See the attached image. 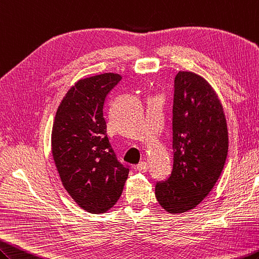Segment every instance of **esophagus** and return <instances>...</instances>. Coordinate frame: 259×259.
<instances>
[{"mask_svg": "<svg viewBox=\"0 0 259 259\" xmlns=\"http://www.w3.org/2000/svg\"><path fill=\"white\" fill-rule=\"evenodd\" d=\"M136 169L141 171V173H145V171H147V169H148V165L146 162H141L139 165H137Z\"/></svg>", "mask_w": 259, "mask_h": 259, "instance_id": "1", "label": "esophagus"}]
</instances>
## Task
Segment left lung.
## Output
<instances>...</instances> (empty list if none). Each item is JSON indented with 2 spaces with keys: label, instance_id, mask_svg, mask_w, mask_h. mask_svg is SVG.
<instances>
[{
  "label": "left lung",
  "instance_id": "left-lung-1",
  "mask_svg": "<svg viewBox=\"0 0 259 259\" xmlns=\"http://www.w3.org/2000/svg\"><path fill=\"white\" fill-rule=\"evenodd\" d=\"M173 169L155 186L160 207L182 214L196 207L220 178L228 152V131L216 92L196 73L174 81Z\"/></svg>",
  "mask_w": 259,
  "mask_h": 259
}]
</instances>
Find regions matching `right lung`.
Here are the masks:
<instances>
[{
	"instance_id": "1",
	"label": "right lung",
	"mask_w": 259,
	"mask_h": 259,
	"mask_svg": "<svg viewBox=\"0 0 259 259\" xmlns=\"http://www.w3.org/2000/svg\"><path fill=\"white\" fill-rule=\"evenodd\" d=\"M122 76L103 73L81 78L57 107L52 155L63 186L79 207L103 214L116 204L128 177L108 141L103 106Z\"/></svg>"
}]
</instances>
